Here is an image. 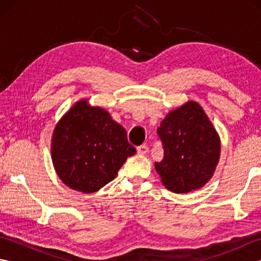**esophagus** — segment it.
Wrapping results in <instances>:
<instances>
[{
  "label": "esophagus",
  "mask_w": 261,
  "mask_h": 261,
  "mask_svg": "<svg viewBox=\"0 0 261 261\" xmlns=\"http://www.w3.org/2000/svg\"><path fill=\"white\" fill-rule=\"evenodd\" d=\"M137 152L138 154H146L148 152V147L146 145H141L137 147Z\"/></svg>",
  "instance_id": "1"
}]
</instances>
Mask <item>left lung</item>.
Listing matches in <instances>:
<instances>
[{
	"instance_id": "left-lung-1",
	"label": "left lung",
	"mask_w": 261,
	"mask_h": 261,
	"mask_svg": "<svg viewBox=\"0 0 261 261\" xmlns=\"http://www.w3.org/2000/svg\"><path fill=\"white\" fill-rule=\"evenodd\" d=\"M157 134L164 158L154 163L163 184L174 193L201 188L213 176L220 158V138L201 105L187 102L171 111Z\"/></svg>"
}]
</instances>
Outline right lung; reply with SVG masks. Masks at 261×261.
Returning a JSON list of instances; mask_svg holds the SVG:
<instances>
[{
    "label": "right lung",
    "mask_w": 261,
    "mask_h": 261,
    "mask_svg": "<svg viewBox=\"0 0 261 261\" xmlns=\"http://www.w3.org/2000/svg\"><path fill=\"white\" fill-rule=\"evenodd\" d=\"M136 148L123 126L102 108L81 99L59 120L51 158L59 178L71 190L94 193L113 180Z\"/></svg>",
    "instance_id": "obj_1"
}]
</instances>
